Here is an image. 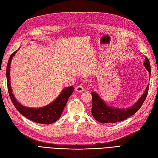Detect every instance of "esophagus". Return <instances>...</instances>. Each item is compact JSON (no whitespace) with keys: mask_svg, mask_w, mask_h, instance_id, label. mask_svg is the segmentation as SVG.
Wrapping results in <instances>:
<instances>
[{"mask_svg":"<svg viewBox=\"0 0 158 158\" xmlns=\"http://www.w3.org/2000/svg\"><path fill=\"white\" fill-rule=\"evenodd\" d=\"M75 90L77 92H82L84 91V88L82 86H77L75 88Z\"/></svg>","mask_w":158,"mask_h":158,"instance_id":"obj_1","label":"esophagus"}]
</instances>
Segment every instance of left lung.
I'll use <instances>...</instances> for the list:
<instances>
[{"instance_id": "1", "label": "left lung", "mask_w": 158, "mask_h": 158, "mask_svg": "<svg viewBox=\"0 0 158 158\" xmlns=\"http://www.w3.org/2000/svg\"><path fill=\"white\" fill-rule=\"evenodd\" d=\"M143 66L148 71L150 76L151 75L150 64L148 58L145 59ZM150 84L148 86L143 92L142 96L131 107L127 108H118L109 106L102 100L99 94L96 92H92V114L93 117L98 122L103 123H114L126 120L131 116H133L138 110L141 108L148 93V89Z\"/></svg>"}]
</instances>
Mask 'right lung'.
<instances>
[{
    "label": "right lung",
    "instance_id": "1",
    "mask_svg": "<svg viewBox=\"0 0 158 158\" xmlns=\"http://www.w3.org/2000/svg\"><path fill=\"white\" fill-rule=\"evenodd\" d=\"M16 52L17 50L11 54V56L8 59L6 67L8 90L12 104H14L16 109L21 114L33 122L38 123H43V124H50V123L56 122L60 117L61 116L64 108L67 103V101L72 94L73 93L74 88L73 86H69L64 88L56 100L51 102L50 104L44 106V107L28 108L27 106H23L15 98L10 86V68L12 59Z\"/></svg>",
    "mask_w": 158,
    "mask_h": 158
}]
</instances>
